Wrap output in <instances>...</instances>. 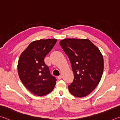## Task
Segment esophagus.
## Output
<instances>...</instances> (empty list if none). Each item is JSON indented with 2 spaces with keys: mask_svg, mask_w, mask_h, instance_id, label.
Returning <instances> with one entry per match:
<instances>
[{
  "mask_svg": "<svg viewBox=\"0 0 120 120\" xmlns=\"http://www.w3.org/2000/svg\"><path fill=\"white\" fill-rule=\"evenodd\" d=\"M58 79H62V76L61 75H59V76H58Z\"/></svg>",
  "mask_w": 120,
  "mask_h": 120,
  "instance_id": "34e87169",
  "label": "esophagus"
}]
</instances>
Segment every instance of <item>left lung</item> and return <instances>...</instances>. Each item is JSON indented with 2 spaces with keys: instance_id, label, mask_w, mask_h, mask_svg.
<instances>
[{
  "instance_id": "1",
  "label": "left lung",
  "mask_w": 120,
  "mask_h": 120,
  "mask_svg": "<svg viewBox=\"0 0 120 120\" xmlns=\"http://www.w3.org/2000/svg\"><path fill=\"white\" fill-rule=\"evenodd\" d=\"M60 45L71 62L74 81L69 86L70 93L84 97L94 90L104 71V58L99 49L88 39L66 38Z\"/></svg>"
}]
</instances>
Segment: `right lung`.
<instances>
[{
    "label": "right lung",
    "instance_id": "add662e5",
    "mask_svg": "<svg viewBox=\"0 0 120 120\" xmlns=\"http://www.w3.org/2000/svg\"><path fill=\"white\" fill-rule=\"evenodd\" d=\"M57 39L32 41L23 51L18 64V74L28 90L36 96H45L52 91L57 79L50 73L44 58L55 45Z\"/></svg>",
    "mask_w": 120,
    "mask_h": 120
}]
</instances>
